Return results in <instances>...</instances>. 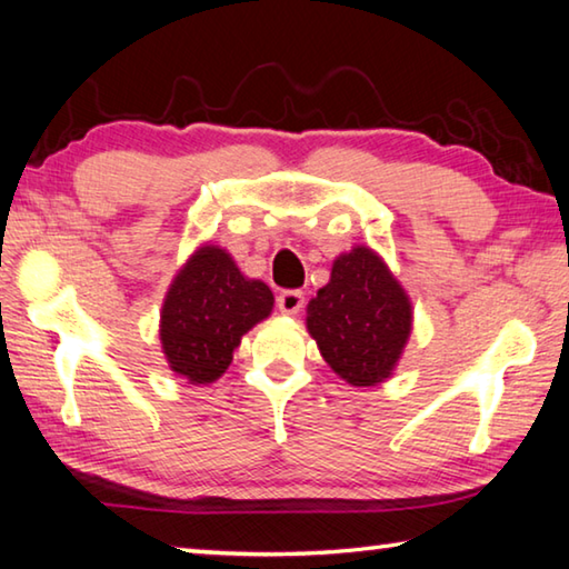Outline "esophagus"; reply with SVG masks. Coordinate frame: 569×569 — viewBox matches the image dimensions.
<instances>
[{"mask_svg":"<svg viewBox=\"0 0 569 569\" xmlns=\"http://www.w3.org/2000/svg\"><path fill=\"white\" fill-rule=\"evenodd\" d=\"M303 301L306 298L301 291H283L278 296V308H281V313L286 316H296L303 308Z\"/></svg>","mask_w":569,"mask_h":569,"instance_id":"obj_1","label":"esophagus"}]
</instances>
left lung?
Here are the masks:
<instances>
[{"mask_svg":"<svg viewBox=\"0 0 569 569\" xmlns=\"http://www.w3.org/2000/svg\"><path fill=\"white\" fill-rule=\"evenodd\" d=\"M411 301L383 258L353 246L306 306V329L323 361L351 387L387 381L411 336Z\"/></svg>","mask_w":569,"mask_h":569,"instance_id":"left-lung-1","label":"left lung"}]
</instances>
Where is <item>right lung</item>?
I'll return each mask as SVG.
<instances>
[{
  "instance_id": "1",
  "label": "right lung",
  "mask_w": 569,
  "mask_h": 569,
  "mask_svg": "<svg viewBox=\"0 0 569 569\" xmlns=\"http://www.w3.org/2000/svg\"><path fill=\"white\" fill-rule=\"evenodd\" d=\"M271 311V288L240 273L226 248L203 243L172 278L162 301L160 343L170 371L208 387L223 377L240 339Z\"/></svg>"
}]
</instances>
